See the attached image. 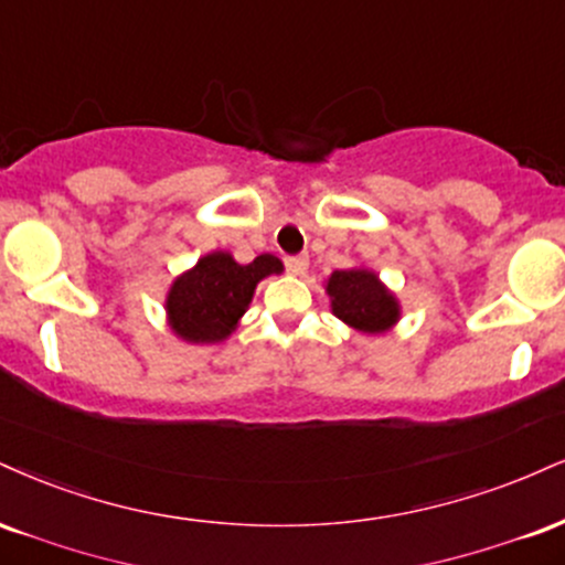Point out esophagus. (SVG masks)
Here are the masks:
<instances>
[{
  "mask_svg": "<svg viewBox=\"0 0 565 565\" xmlns=\"http://www.w3.org/2000/svg\"><path fill=\"white\" fill-rule=\"evenodd\" d=\"M284 265H287V270L291 276H302L305 270H308V257H305V255H289V257H284Z\"/></svg>",
  "mask_w": 565,
  "mask_h": 565,
  "instance_id": "obj_1",
  "label": "esophagus"
}]
</instances>
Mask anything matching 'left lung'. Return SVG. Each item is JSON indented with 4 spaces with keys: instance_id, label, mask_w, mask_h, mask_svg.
Wrapping results in <instances>:
<instances>
[{
    "instance_id": "left-lung-1",
    "label": "left lung",
    "mask_w": 565,
    "mask_h": 565,
    "mask_svg": "<svg viewBox=\"0 0 565 565\" xmlns=\"http://www.w3.org/2000/svg\"><path fill=\"white\" fill-rule=\"evenodd\" d=\"M331 297V310L339 321L363 334H379L386 331L399 318V305L384 284L371 270H334L326 284Z\"/></svg>"
}]
</instances>
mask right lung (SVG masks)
I'll list each match as a JSON object with an SVG mask.
<instances>
[{"label": "right lung", "instance_id": "1", "mask_svg": "<svg viewBox=\"0 0 565 565\" xmlns=\"http://www.w3.org/2000/svg\"><path fill=\"white\" fill-rule=\"evenodd\" d=\"M270 274H281V260L274 255H257L247 265L228 253L205 255L173 281L168 295L173 331L186 342H223L247 310L257 281Z\"/></svg>", "mask_w": 565, "mask_h": 565}]
</instances>
